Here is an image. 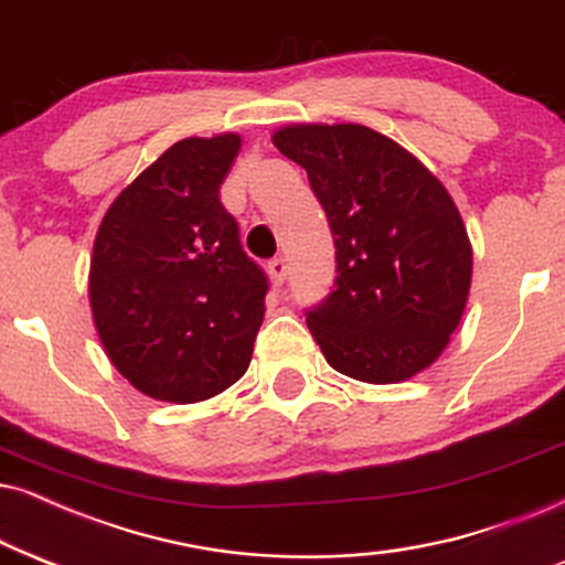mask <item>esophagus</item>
<instances>
[{
    "mask_svg": "<svg viewBox=\"0 0 565 565\" xmlns=\"http://www.w3.org/2000/svg\"><path fill=\"white\" fill-rule=\"evenodd\" d=\"M267 271H269L271 282L282 285L285 277H288V264H285V259H271V262L267 264Z\"/></svg>",
    "mask_w": 565,
    "mask_h": 565,
    "instance_id": "esophagus-1",
    "label": "esophagus"
}]
</instances>
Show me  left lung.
I'll return each mask as SVG.
<instances>
[{
    "label": "left lung",
    "mask_w": 565,
    "mask_h": 565,
    "mask_svg": "<svg viewBox=\"0 0 565 565\" xmlns=\"http://www.w3.org/2000/svg\"><path fill=\"white\" fill-rule=\"evenodd\" d=\"M271 143L306 170L335 241V290L306 311L327 364L374 385L424 372L469 301L471 243L450 193L366 125H288Z\"/></svg>",
    "instance_id": "left-lung-1"
}]
</instances>
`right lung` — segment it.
I'll return each instance as SVG.
<instances>
[{"mask_svg": "<svg viewBox=\"0 0 565 565\" xmlns=\"http://www.w3.org/2000/svg\"><path fill=\"white\" fill-rule=\"evenodd\" d=\"M238 151L235 134L172 143L96 233V332L117 372L157 401H206L250 364L269 282L220 201Z\"/></svg>", "mask_w": 565, "mask_h": 565, "instance_id": "right-lung-1", "label": "right lung"}]
</instances>
